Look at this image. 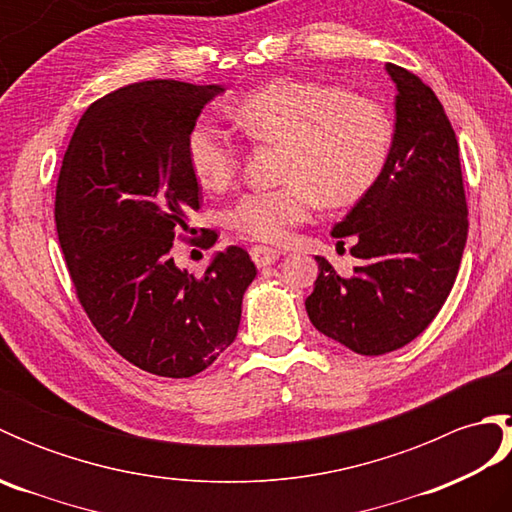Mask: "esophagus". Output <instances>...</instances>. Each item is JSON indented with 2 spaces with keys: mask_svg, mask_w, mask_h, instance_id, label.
Returning <instances> with one entry per match:
<instances>
[{
  "mask_svg": "<svg viewBox=\"0 0 512 512\" xmlns=\"http://www.w3.org/2000/svg\"><path fill=\"white\" fill-rule=\"evenodd\" d=\"M250 257H253V262H255L257 268H266V266H273L275 262H279L281 253L277 248L253 246V248H250Z\"/></svg>",
  "mask_w": 512,
  "mask_h": 512,
  "instance_id": "1",
  "label": "esophagus"
}]
</instances>
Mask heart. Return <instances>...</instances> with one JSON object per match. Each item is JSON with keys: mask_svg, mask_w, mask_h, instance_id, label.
<instances>
[{"mask_svg": "<svg viewBox=\"0 0 512 512\" xmlns=\"http://www.w3.org/2000/svg\"><path fill=\"white\" fill-rule=\"evenodd\" d=\"M242 132L257 143L284 145L277 189L244 193L228 209V226L255 242H284L310 220L317 200L347 206L361 200L383 173L394 125L385 107L334 83L275 79L233 107ZM187 158L204 189L222 191L239 169V147L222 127L200 118L189 129Z\"/></svg>", "mask_w": 512, "mask_h": 512, "instance_id": "obj_1", "label": "heart"}]
</instances>
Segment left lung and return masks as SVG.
I'll list each match as a JSON object with an SVG mask.
<instances>
[{
	"instance_id": "left-lung-1",
	"label": "left lung",
	"mask_w": 512,
	"mask_h": 512,
	"mask_svg": "<svg viewBox=\"0 0 512 512\" xmlns=\"http://www.w3.org/2000/svg\"><path fill=\"white\" fill-rule=\"evenodd\" d=\"M396 85L387 165L332 237H352L361 259L341 277L317 257L306 310L314 328L352 352H394L427 328L458 277L469 235L458 138L444 107L416 74L385 65Z\"/></svg>"
}]
</instances>
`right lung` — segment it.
Segmentation results:
<instances>
[{
  "label": "right lung",
  "instance_id": "right-lung-1",
  "mask_svg": "<svg viewBox=\"0 0 512 512\" xmlns=\"http://www.w3.org/2000/svg\"><path fill=\"white\" fill-rule=\"evenodd\" d=\"M224 85L145 81L103 96L76 125L57 182L54 222L94 328L149 374H200L235 341L257 275L246 250H217L195 279L171 257L200 209L187 136ZM213 231L204 246L215 244Z\"/></svg>",
  "mask_w": 512,
  "mask_h": 512
}]
</instances>
